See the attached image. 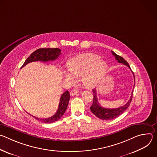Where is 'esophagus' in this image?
<instances>
[{
  "label": "esophagus",
  "instance_id": "34e87169",
  "mask_svg": "<svg viewBox=\"0 0 157 157\" xmlns=\"http://www.w3.org/2000/svg\"><path fill=\"white\" fill-rule=\"evenodd\" d=\"M78 92H79L78 90H76V89H73V90H71L70 91V95L71 96H74L76 94H77Z\"/></svg>",
  "mask_w": 157,
  "mask_h": 157
}]
</instances>
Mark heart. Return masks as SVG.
Returning <instances> with one entry per match:
<instances>
[{
	"mask_svg": "<svg viewBox=\"0 0 157 157\" xmlns=\"http://www.w3.org/2000/svg\"><path fill=\"white\" fill-rule=\"evenodd\" d=\"M67 68L70 73L64 71L63 75L68 81L72 82L75 78L80 79L85 87L94 88L104 78L107 65L99 56L93 53H84L69 60Z\"/></svg>",
	"mask_w": 157,
	"mask_h": 157,
	"instance_id": "1",
	"label": "heart"
}]
</instances>
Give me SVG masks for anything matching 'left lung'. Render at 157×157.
I'll return each instance as SVG.
<instances>
[{
	"label": "left lung",
	"mask_w": 157,
	"mask_h": 157,
	"mask_svg": "<svg viewBox=\"0 0 157 157\" xmlns=\"http://www.w3.org/2000/svg\"><path fill=\"white\" fill-rule=\"evenodd\" d=\"M111 52H112L113 55L115 56V58L118 61V63L124 64V65L127 66L128 68H129L130 69V67L128 63L122 57L117 55L116 53H114L113 51H111ZM133 77H134V75H133ZM93 91L94 93V97H93V104L91 106L90 109H91L92 113L97 117H98L102 120H105V121L111 120V119H115V118L117 117L118 116H119L120 115H121L122 113H124V112L128 108V107L129 106V105L132 101V93L130 99L124 105L118 107V108H116V109H107V108L101 107V105L99 104V103L98 102V98H97V93H96V89H93Z\"/></svg>",
	"instance_id": "8db88e82"
}]
</instances>
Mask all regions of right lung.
Returning a JSON list of instances; mask_svg holds the SVG:
<instances>
[{
  "mask_svg": "<svg viewBox=\"0 0 157 157\" xmlns=\"http://www.w3.org/2000/svg\"><path fill=\"white\" fill-rule=\"evenodd\" d=\"M61 50L59 48H40L33 52L30 56L25 60L24 64L21 68H23L29 63L41 61L43 62H47L49 61L55 60L61 54ZM70 95L68 91H65L61 96L58 110L55 115L47 119H40L33 116L35 119L40 121L43 123H53L58 121L64 114L65 111L68 107Z\"/></svg>",
  "mask_w": 157,
  "mask_h": 157,
  "instance_id": "1",
  "label": "right lung"
}]
</instances>
